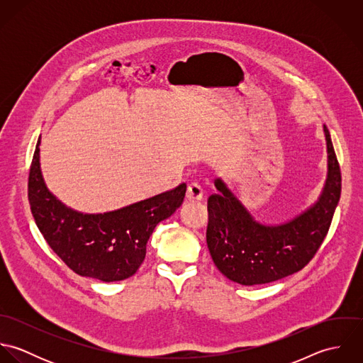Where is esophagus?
I'll list each match as a JSON object with an SVG mask.
<instances>
[{"label":"esophagus","mask_w":363,"mask_h":363,"mask_svg":"<svg viewBox=\"0 0 363 363\" xmlns=\"http://www.w3.org/2000/svg\"><path fill=\"white\" fill-rule=\"evenodd\" d=\"M186 199L189 201H199L203 199V189L200 184L197 183H190L187 186V191H186Z\"/></svg>","instance_id":"esophagus-1"}]
</instances>
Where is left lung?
<instances>
[{
	"mask_svg": "<svg viewBox=\"0 0 363 363\" xmlns=\"http://www.w3.org/2000/svg\"><path fill=\"white\" fill-rule=\"evenodd\" d=\"M328 176L318 201L288 223L256 222L220 179L208 199L207 245L216 268L230 281L261 285L301 271L321 246L341 196V170L324 125Z\"/></svg>",
	"mask_w": 363,
	"mask_h": 363,
	"instance_id": "obj_1",
	"label": "left lung"
}]
</instances>
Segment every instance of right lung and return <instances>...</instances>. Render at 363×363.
Instances as JSON below:
<instances>
[{
	"instance_id": "1",
	"label": "right lung",
	"mask_w": 363,
	"mask_h": 363,
	"mask_svg": "<svg viewBox=\"0 0 363 363\" xmlns=\"http://www.w3.org/2000/svg\"><path fill=\"white\" fill-rule=\"evenodd\" d=\"M38 141L28 179V199L35 222L52 252L81 277L104 282L137 272L156 225L180 207L186 183L152 199L113 212L88 215L62 206L48 190L39 163Z\"/></svg>"
}]
</instances>
